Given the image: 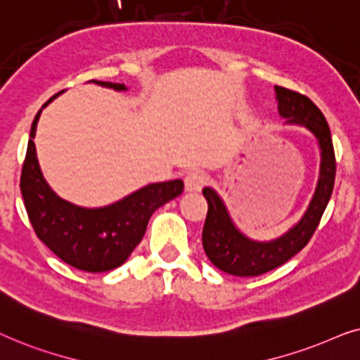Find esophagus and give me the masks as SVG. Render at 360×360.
<instances>
[{
  "mask_svg": "<svg viewBox=\"0 0 360 360\" xmlns=\"http://www.w3.org/2000/svg\"><path fill=\"white\" fill-rule=\"evenodd\" d=\"M205 183H207V174L200 169L191 171L184 177L186 191H189V193H198V191L204 188Z\"/></svg>",
  "mask_w": 360,
  "mask_h": 360,
  "instance_id": "1",
  "label": "esophagus"
}]
</instances>
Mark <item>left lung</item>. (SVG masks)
Segmentation results:
<instances>
[{"label": "left lung", "instance_id": "8db88e82", "mask_svg": "<svg viewBox=\"0 0 360 360\" xmlns=\"http://www.w3.org/2000/svg\"><path fill=\"white\" fill-rule=\"evenodd\" d=\"M278 113L285 118V124L306 128L316 138L319 146L321 165L319 177L313 199L293 227L283 236L273 240H253L233 224L229 209L217 191L204 188L202 194L207 199L209 210L202 230V247L205 255L219 270L233 276H258L275 270L295 257L306 247L313 237L326 205L334 189L336 177V158H334L330 130L321 110L308 97L293 90L275 87Z\"/></svg>", "mask_w": 360, "mask_h": 360}]
</instances>
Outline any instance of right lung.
<instances>
[{
  "instance_id": "obj_1",
  "label": "right lung",
  "mask_w": 360,
  "mask_h": 360,
  "mask_svg": "<svg viewBox=\"0 0 360 360\" xmlns=\"http://www.w3.org/2000/svg\"><path fill=\"white\" fill-rule=\"evenodd\" d=\"M90 82L117 92L128 90L123 84ZM60 94L47 100L42 108ZM42 108L31 124L21 172V194L36 236L70 266L90 273L113 270L123 265L141 242L153 212L183 193L184 183L172 179L146 184L103 207H82L62 199L44 179L32 140Z\"/></svg>"
}]
</instances>
